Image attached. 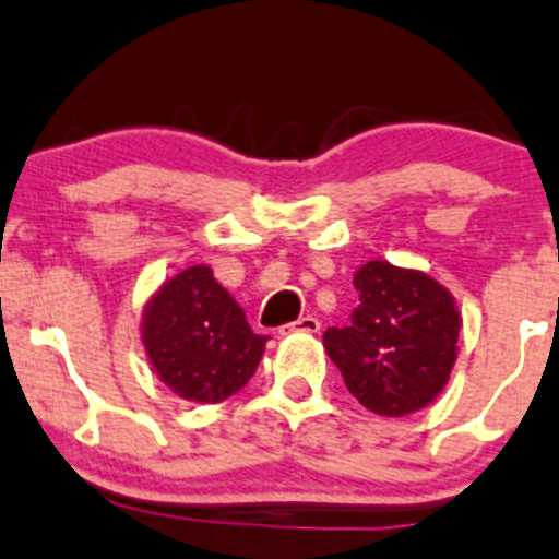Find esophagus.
Here are the masks:
<instances>
[{
    "mask_svg": "<svg viewBox=\"0 0 559 559\" xmlns=\"http://www.w3.org/2000/svg\"><path fill=\"white\" fill-rule=\"evenodd\" d=\"M319 329H321L319 319H313V316H302V319H297V321H292V324L281 326L278 332L286 337V334H316Z\"/></svg>",
    "mask_w": 559,
    "mask_h": 559,
    "instance_id": "1",
    "label": "esophagus"
}]
</instances>
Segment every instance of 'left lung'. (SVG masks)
Segmentation results:
<instances>
[{
	"label": "left lung",
	"instance_id": "left-lung-1",
	"mask_svg": "<svg viewBox=\"0 0 559 559\" xmlns=\"http://www.w3.org/2000/svg\"><path fill=\"white\" fill-rule=\"evenodd\" d=\"M350 326L324 332V348L369 413L404 418L448 385L461 313L448 286L423 270L372 260L356 270Z\"/></svg>",
	"mask_w": 559,
	"mask_h": 559
}]
</instances>
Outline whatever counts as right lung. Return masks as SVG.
<instances>
[{
  "instance_id": "1",
  "label": "right lung",
  "mask_w": 559,
  "mask_h": 559,
  "mask_svg": "<svg viewBox=\"0 0 559 559\" xmlns=\"http://www.w3.org/2000/svg\"><path fill=\"white\" fill-rule=\"evenodd\" d=\"M141 343L157 378L176 396L216 404L249 383L267 334H254L209 264H192L146 299Z\"/></svg>"
}]
</instances>
